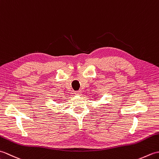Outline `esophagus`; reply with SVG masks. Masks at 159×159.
<instances>
[{"instance_id":"34e87169","label":"esophagus","mask_w":159,"mask_h":159,"mask_svg":"<svg viewBox=\"0 0 159 159\" xmlns=\"http://www.w3.org/2000/svg\"><path fill=\"white\" fill-rule=\"evenodd\" d=\"M74 93L76 94V95H79V96H80L81 95L82 93V92L80 90H79V91H76V92H74Z\"/></svg>"}]
</instances>
